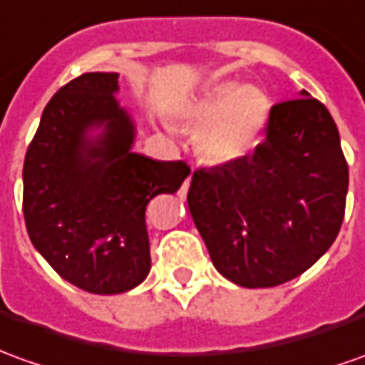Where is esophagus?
<instances>
[{"label": "esophagus", "instance_id": "1", "mask_svg": "<svg viewBox=\"0 0 365 365\" xmlns=\"http://www.w3.org/2000/svg\"><path fill=\"white\" fill-rule=\"evenodd\" d=\"M188 187H190V177H188L187 180H185V185H182V188H180V195H187Z\"/></svg>", "mask_w": 365, "mask_h": 365}]
</instances>
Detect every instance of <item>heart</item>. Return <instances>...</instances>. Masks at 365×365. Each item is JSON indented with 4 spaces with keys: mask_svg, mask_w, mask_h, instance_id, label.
Instances as JSON below:
<instances>
[{
    "mask_svg": "<svg viewBox=\"0 0 365 365\" xmlns=\"http://www.w3.org/2000/svg\"><path fill=\"white\" fill-rule=\"evenodd\" d=\"M185 115L205 123L197 135L198 153L210 163L226 165L258 145L270 119V99L256 85L225 81L188 103Z\"/></svg>",
    "mask_w": 365,
    "mask_h": 365,
    "instance_id": "1",
    "label": "heart"
}]
</instances>
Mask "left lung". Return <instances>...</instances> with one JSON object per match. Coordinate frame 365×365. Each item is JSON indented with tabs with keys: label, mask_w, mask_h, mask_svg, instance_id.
<instances>
[{
	"label": "left lung",
	"mask_w": 365,
	"mask_h": 365,
	"mask_svg": "<svg viewBox=\"0 0 365 365\" xmlns=\"http://www.w3.org/2000/svg\"><path fill=\"white\" fill-rule=\"evenodd\" d=\"M348 165L330 110L310 93L270 109L252 157L195 170L188 210L215 268L245 288L306 272L340 232Z\"/></svg>",
	"instance_id": "obj_1"
}]
</instances>
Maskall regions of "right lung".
Here are the masks:
<instances>
[{
    "label": "right lung",
    "mask_w": 365,
    "mask_h": 365,
    "mask_svg": "<svg viewBox=\"0 0 365 365\" xmlns=\"http://www.w3.org/2000/svg\"><path fill=\"white\" fill-rule=\"evenodd\" d=\"M119 73H85L47 103L24 163L27 235L51 268L91 294H120L150 270L145 210L190 168L133 153Z\"/></svg>",
    "instance_id": "right-lung-1"
}]
</instances>
